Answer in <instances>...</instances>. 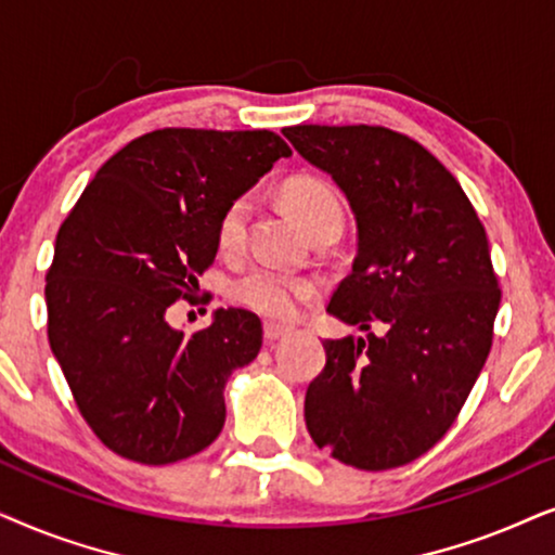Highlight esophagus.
Returning a JSON list of instances; mask_svg holds the SVG:
<instances>
[{"instance_id": "1", "label": "esophagus", "mask_w": 555, "mask_h": 555, "mask_svg": "<svg viewBox=\"0 0 555 555\" xmlns=\"http://www.w3.org/2000/svg\"><path fill=\"white\" fill-rule=\"evenodd\" d=\"M289 327L286 324H279V322H266L263 324V337L269 339V343H276V339H282L284 335H289Z\"/></svg>"}]
</instances>
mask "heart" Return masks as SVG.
<instances>
[{"mask_svg":"<svg viewBox=\"0 0 555 555\" xmlns=\"http://www.w3.org/2000/svg\"><path fill=\"white\" fill-rule=\"evenodd\" d=\"M284 201L309 233L332 225L343 231V203H339L337 192L324 180H317V177H299V180H294L284 188ZM248 197H235V201L223 210V216H220V248L235 250L243 246L248 231ZM233 294L235 299L248 305L250 309H256V312L282 317L284 320V317H292L297 312V305L301 299L312 297L314 282L301 276H292V273L286 271L271 269V266H256V269L246 271L238 282L233 284Z\"/></svg>","mask_w":555,"mask_h":555,"instance_id":"heart-1","label":"heart"}]
</instances>
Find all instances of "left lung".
I'll use <instances>...</instances> for the list:
<instances>
[{"label":"left lung","mask_w":555,"mask_h":555,"mask_svg":"<svg viewBox=\"0 0 555 555\" xmlns=\"http://www.w3.org/2000/svg\"><path fill=\"white\" fill-rule=\"evenodd\" d=\"M282 134L350 203L358 256L327 312L367 332L324 339L327 363L305 398L309 437L350 467H403L449 431L490 354L500 289L487 233L447 167L398 131L305 124Z\"/></svg>","instance_id":"obj_1"}]
</instances>
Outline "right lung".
I'll use <instances>...</instances> for the list:
<instances>
[{
  "mask_svg": "<svg viewBox=\"0 0 555 555\" xmlns=\"http://www.w3.org/2000/svg\"><path fill=\"white\" fill-rule=\"evenodd\" d=\"M292 150L273 131L159 129L116 152L55 238L48 337L80 413L111 452L172 464L225 424V383L261 350V320L216 309L184 337L167 322L201 292L218 223ZM195 299V297H192Z\"/></svg>",
  "mask_w": 555,
  "mask_h": 555,
  "instance_id": "obj_1",
  "label": "right lung"
}]
</instances>
